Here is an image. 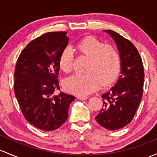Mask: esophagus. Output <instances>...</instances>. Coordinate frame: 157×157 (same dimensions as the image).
<instances>
[{
  "mask_svg": "<svg viewBox=\"0 0 157 157\" xmlns=\"http://www.w3.org/2000/svg\"><path fill=\"white\" fill-rule=\"evenodd\" d=\"M77 98L80 100H82V101H85V100H87L88 98H89L87 96H82V95H78Z\"/></svg>",
  "mask_w": 157,
  "mask_h": 157,
  "instance_id": "obj_1",
  "label": "esophagus"
}]
</instances>
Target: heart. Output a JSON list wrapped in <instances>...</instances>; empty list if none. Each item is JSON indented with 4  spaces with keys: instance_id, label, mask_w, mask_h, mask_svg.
<instances>
[{
    "instance_id": "b5f03b06",
    "label": "heart",
    "mask_w": 157,
    "mask_h": 157,
    "mask_svg": "<svg viewBox=\"0 0 157 157\" xmlns=\"http://www.w3.org/2000/svg\"><path fill=\"white\" fill-rule=\"evenodd\" d=\"M77 48L81 54L89 58L84 75H74L64 81L68 92L77 95H87L97 90L101 86L108 85L118 77L121 68V59L118 49L112 44L104 42L93 36L82 39L77 43ZM74 51L66 47L62 51L59 59V68L68 73L71 71Z\"/></svg>"
}]
</instances>
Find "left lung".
I'll use <instances>...</instances> for the list:
<instances>
[{
    "label": "left lung",
    "mask_w": 157,
    "mask_h": 157,
    "mask_svg": "<svg viewBox=\"0 0 157 157\" xmlns=\"http://www.w3.org/2000/svg\"><path fill=\"white\" fill-rule=\"evenodd\" d=\"M113 38L121 59L120 76L114 86L101 95L102 109L95 117L109 130L123 128L133 118L140 104L144 85V68L137 49L128 39L113 30H104Z\"/></svg>",
    "instance_id": "left-lung-1"
}]
</instances>
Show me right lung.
I'll use <instances>...</instances> for the list:
<instances>
[{"mask_svg":"<svg viewBox=\"0 0 157 157\" xmlns=\"http://www.w3.org/2000/svg\"><path fill=\"white\" fill-rule=\"evenodd\" d=\"M66 32L47 33L30 42L21 53L15 70V97L25 119L43 131H52L68 119L75 96L61 92L59 59L68 43Z\"/></svg>","mask_w":157,"mask_h":157,"instance_id":"add662e5","label":"right lung"}]
</instances>
